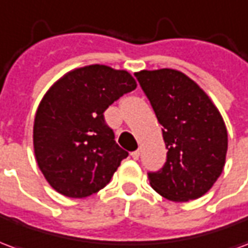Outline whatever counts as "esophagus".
I'll return each instance as SVG.
<instances>
[{"mask_svg": "<svg viewBox=\"0 0 248 248\" xmlns=\"http://www.w3.org/2000/svg\"><path fill=\"white\" fill-rule=\"evenodd\" d=\"M130 155H131V158H133V159H135V161H137V159L140 158V150L133 151V153H131Z\"/></svg>", "mask_w": 248, "mask_h": 248, "instance_id": "esophagus-1", "label": "esophagus"}]
</instances>
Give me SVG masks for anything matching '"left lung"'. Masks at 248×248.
<instances>
[{
    "label": "left lung",
    "instance_id": "left-lung-1",
    "mask_svg": "<svg viewBox=\"0 0 248 248\" xmlns=\"http://www.w3.org/2000/svg\"><path fill=\"white\" fill-rule=\"evenodd\" d=\"M150 101L167 149L166 162L149 171L151 187L174 202L204 195L223 171L227 130L207 94L172 69L135 73Z\"/></svg>",
    "mask_w": 248,
    "mask_h": 248
}]
</instances>
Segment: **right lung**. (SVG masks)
<instances>
[{"label": "right lung", "mask_w": 248, "mask_h": 248, "mask_svg": "<svg viewBox=\"0 0 248 248\" xmlns=\"http://www.w3.org/2000/svg\"><path fill=\"white\" fill-rule=\"evenodd\" d=\"M137 82L127 71L90 65L67 73L37 108L33 127L35 159L56 191L85 198L106 186L122 159L103 113Z\"/></svg>", "instance_id": "right-lung-1"}]
</instances>
